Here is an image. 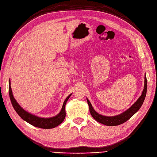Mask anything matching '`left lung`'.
Returning <instances> with one entry per match:
<instances>
[{"label":"left lung","mask_w":157,"mask_h":157,"mask_svg":"<svg viewBox=\"0 0 157 157\" xmlns=\"http://www.w3.org/2000/svg\"><path fill=\"white\" fill-rule=\"evenodd\" d=\"M147 78L146 75H145L144 87L141 96L139 98L138 100L133 104L129 109H127L126 111L121 113V114L115 116V117H105V116H102L100 114H98L94 110L89 100L88 99H86V101H87L89 106V111L92 117H93L98 122L108 126H115L124 124L126 121L130 119L132 116L140 109V108L142 105L147 93Z\"/></svg>","instance_id":"8db88e82"}]
</instances>
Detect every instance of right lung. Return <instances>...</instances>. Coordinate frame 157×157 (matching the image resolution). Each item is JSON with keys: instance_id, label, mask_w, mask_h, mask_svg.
I'll list each match as a JSON object with an SVG mask.
<instances>
[{"instance_id": "right-lung-1", "label": "right lung", "mask_w": 157, "mask_h": 157, "mask_svg": "<svg viewBox=\"0 0 157 157\" xmlns=\"http://www.w3.org/2000/svg\"><path fill=\"white\" fill-rule=\"evenodd\" d=\"M9 94H10V100L11 102V104L15 109V111L17 112V113L18 114L20 117L27 121L28 123L30 124L37 127H39V128H42V129H52V128H54V127H57V125H59L61 124L63 120H65V116H66V112H65V105L66 103L68 101V98L70 96H71V94H70L65 100L63 103V107L61 112L58 114L57 116L54 117L52 118H39L36 117V116H34L33 114H31L30 113H28V112L25 111L24 109H22V107L19 105L18 103L15 100V98L12 94V91H11V86H10V81L9 82Z\"/></svg>"}]
</instances>
